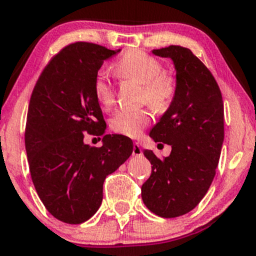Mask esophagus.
Masks as SVG:
<instances>
[{"label":"esophagus","instance_id":"34e87169","mask_svg":"<svg viewBox=\"0 0 256 256\" xmlns=\"http://www.w3.org/2000/svg\"><path fill=\"white\" fill-rule=\"evenodd\" d=\"M142 154H143V152H142L140 146H139L138 143H134L133 144V155L134 156H140Z\"/></svg>","mask_w":256,"mask_h":256}]
</instances>
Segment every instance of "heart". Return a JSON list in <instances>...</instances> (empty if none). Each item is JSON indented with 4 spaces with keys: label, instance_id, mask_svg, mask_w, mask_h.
<instances>
[{
    "label": "heart",
    "instance_id": "1",
    "mask_svg": "<svg viewBox=\"0 0 256 256\" xmlns=\"http://www.w3.org/2000/svg\"><path fill=\"white\" fill-rule=\"evenodd\" d=\"M114 71L123 78L143 84V98L158 112H164L172 104L178 94V80L174 75L162 72V65L156 58L142 50H129L114 64ZM94 94L102 108L114 104V91L108 76L98 72L94 81ZM152 122L148 110H120L110 118V126L116 133L136 138Z\"/></svg>",
    "mask_w": 256,
    "mask_h": 256
}]
</instances>
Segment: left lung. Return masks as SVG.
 Listing matches in <instances>:
<instances>
[{
    "instance_id": "left-lung-1",
    "label": "left lung",
    "mask_w": 256,
    "mask_h": 256,
    "mask_svg": "<svg viewBox=\"0 0 256 256\" xmlns=\"http://www.w3.org/2000/svg\"><path fill=\"white\" fill-rule=\"evenodd\" d=\"M152 52L172 59L178 94L149 134L171 146L170 155L160 159L143 150L152 166L142 198L156 216L175 218L194 210L212 184L224 139V108L217 81L191 50L170 46Z\"/></svg>"
}]
</instances>
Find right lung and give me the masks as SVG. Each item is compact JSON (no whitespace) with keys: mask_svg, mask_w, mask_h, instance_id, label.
I'll return each instance as SVG.
<instances>
[{"mask_svg":"<svg viewBox=\"0 0 256 256\" xmlns=\"http://www.w3.org/2000/svg\"><path fill=\"white\" fill-rule=\"evenodd\" d=\"M117 52L71 43L50 59L32 92L24 134L32 181L50 214L69 224L97 212L104 180L133 152L132 139L120 134H106L101 148L84 143L85 133L106 129L94 81Z\"/></svg>","mask_w":256,"mask_h":256,"instance_id":"1","label":"right lung"}]
</instances>
